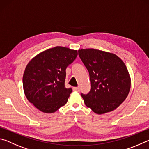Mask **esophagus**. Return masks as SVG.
Segmentation results:
<instances>
[{
  "instance_id": "1",
  "label": "esophagus",
  "mask_w": 149,
  "mask_h": 149,
  "mask_svg": "<svg viewBox=\"0 0 149 149\" xmlns=\"http://www.w3.org/2000/svg\"><path fill=\"white\" fill-rule=\"evenodd\" d=\"M73 89H74V91H79V87H74L73 88Z\"/></svg>"
}]
</instances>
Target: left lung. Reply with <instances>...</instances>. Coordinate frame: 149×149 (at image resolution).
Masks as SVG:
<instances>
[{
	"mask_svg": "<svg viewBox=\"0 0 149 149\" xmlns=\"http://www.w3.org/2000/svg\"><path fill=\"white\" fill-rule=\"evenodd\" d=\"M89 73L91 90L81 95L87 107L98 114L117 108L129 94L131 79L125 65L114 54L87 49L78 50Z\"/></svg>",
	"mask_w": 149,
	"mask_h": 149,
	"instance_id": "obj_1",
	"label": "left lung"
}]
</instances>
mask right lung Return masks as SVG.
I'll use <instances>...</instances> for the list:
<instances>
[{
  "label": "right lung",
  "mask_w": 149,
  "mask_h": 149,
  "mask_svg": "<svg viewBox=\"0 0 149 149\" xmlns=\"http://www.w3.org/2000/svg\"><path fill=\"white\" fill-rule=\"evenodd\" d=\"M77 56V50L56 47L30 60L23 75L27 100L45 113H53L68 102L72 88L65 87V69Z\"/></svg>",
  "instance_id": "obj_1"
}]
</instances>
